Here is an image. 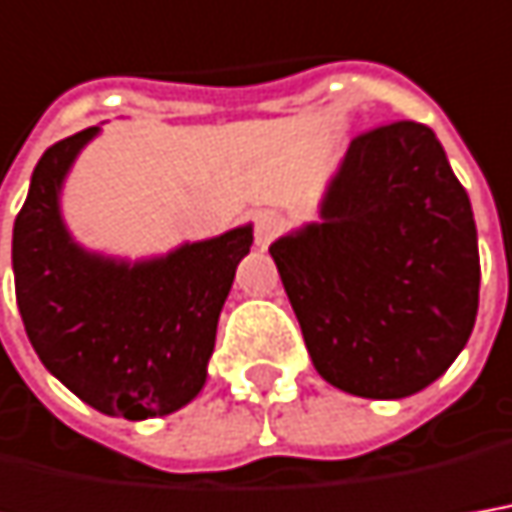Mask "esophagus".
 <instances>
[{
  "label": "esophagus",
  "instance_id": "1",
  "mask_svg": "<svg viewBox=\"0 0 512 512\" xmlns=\"http://www.w3.org/2000/svg\"><path fill=\"white\" fill-rule=\"evenodd\" d=\"M283 215L280 212H274V210H263V212H257V218H255V243L263 249V246H269L280 232H283Z\"/></svg>",
  "mask_w": 512,
  "mask_h": 512
}]
</instances>
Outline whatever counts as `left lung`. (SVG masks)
I'll use <instances>...</instances> for the list:
<instances>
[{
  "label": "left lung",
  "instance_id": "8db88e82",
  "mask_svg": "<svg viewBox=\"0 0 512 512\" xmlns=\"http://www.w3.org/2000/svg\"><path fill=\"white\" fill-rule=\"evenodd\" d=\"M269 252L316 373L342 392L415 395L474 330V210L429 125L401 120L353 139L319 221Z\"/></svg>",
  "mask_w": 512,
  "mask_h": 512
}]
</instances>
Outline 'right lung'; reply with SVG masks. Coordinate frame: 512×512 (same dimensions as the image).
Listing matches in <instances>:
<instances>
[{
    "mask_svg": "<svg viewBox=\"0 0 512 512\" xmlns=\"http://www.w3.org/2000/svg\"><path fill=\"white\" fill-rule=\"evenodd\" d=\"M97 134L83 128L38 159L13 224L16 302L41 364L66 389L103 415L148 420L204 387L252 224L137 263L83 249L64 224L61 187Z\"/></svg>",
    "mask_w": 512,
    "mask_h": 512,
    "instance_id": "1",
    "label": "right lung"
}]
</instances>
